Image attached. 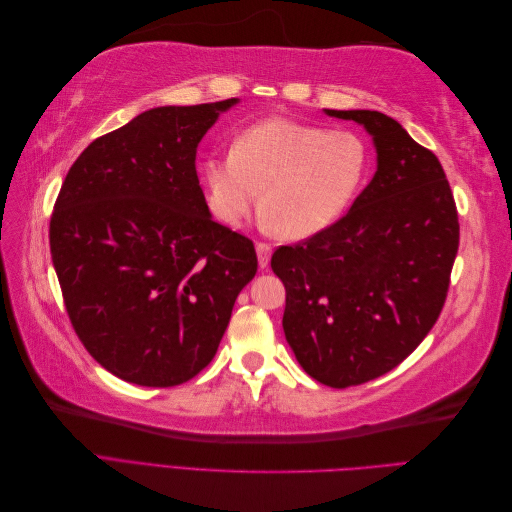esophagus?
I'll return each mask as SVG.
<instances>
[{"label": "esophagus", "instance_id": "obj_1", "mask_svg": "<svg viewBox=\"0 0 512 512\" xmlns=\"http://www.w3.org/2000/svg\"><path fill=\"white\" fill-rule=\"evenodd\" d=\"M256 254H258V265L260 269H267L269 267V260H271V245L269 243H256Z\"/></svg>", "mask_w": 512, "mask_h": 512}]
</instances>
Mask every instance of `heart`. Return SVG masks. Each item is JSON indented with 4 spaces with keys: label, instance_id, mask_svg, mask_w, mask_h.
Masks as SVG:
<instances>
[{
    "label": "heart",
    "instance_id": "heart-1",
    "mask_svg": "<svg viewBox=\"0 0 512 512\" xmlns=\"http://www.w3.org/2000/svg\"><path fill=\"white\" fill-rule=\"evenodd\" d=\"M367 166L359 134L267 119L241 132L230 151L209 153L200 175L222 224L239 226L262 196L267 222L286 237L305 239L339 220L359 194Z\"/></svg>",
    "mask_w": 512,
    "mask_h": 512
}]
</instances>
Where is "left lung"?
Returning a JSON list of instances; mask_svg holds the SVG:
<instances>
[{
	"label": "left lung",
	"mask_w": 512,
	"mask_h": 512,
	"mask_svg": "<svg viewBox=\"0 0 512 512\" xmlns=\"http://www.w3.org/2000/svg\"><path fill=\"white\" fill-rule=\"evenodd\" d=\"M361 123L378 168L350 211L309 239L277 247L284 333L314 380L346 389L397 367L436 324L459 247L440 160L378 111H324Z\"/></svg>",
	"instance_id": "obj_1"
}]
</instances>
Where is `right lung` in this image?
Returning <instances> with one entry per match:
<instances>
[{"label": "right lung", "mask_w": 512, "mask_h": 512, "mask_svg": "<svg viewBox=\"0 0 512 512\" xmlns=\"http://www.w3.org/2000/svg\"><path fill=\"white\" fill-rule=\"evenodd\" d=\"M239 100L158 106L91 143L61 183L51 256L66 312L113 376L177 386L218 352L254 243L213 222L200 138Z\"/></svg>", "instance_id": "right-lung-1"}]
</instances>
